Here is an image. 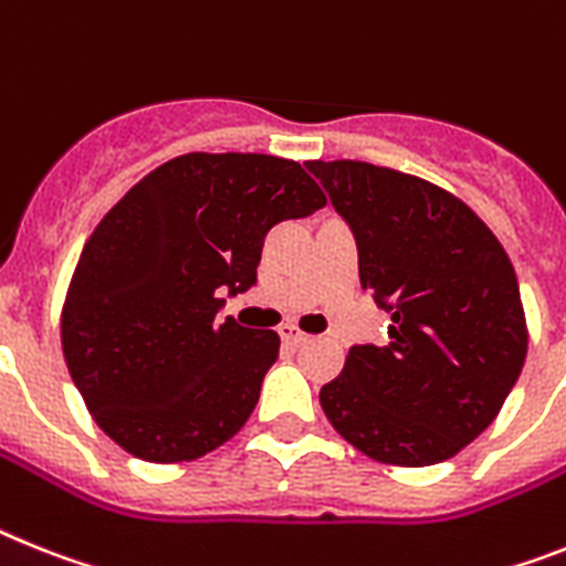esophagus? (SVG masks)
<instances>
[{"label": "esophagus", "mask_w": 566, "mask_h": 566, "mask_svg": "<svg viewBox=\"0 0 566 566\" xmlns=\"http://www.w3.org/2000/svg\"><path fill=\"white\" fill-rule=\"evenodd\" d=\"M279 336H282L284 345H293V348H298V345L311 342V336H307L305 331H298L296 325H282V327H279Z\"/></svg>", "instance_id": "34e87169"}]
</instances>
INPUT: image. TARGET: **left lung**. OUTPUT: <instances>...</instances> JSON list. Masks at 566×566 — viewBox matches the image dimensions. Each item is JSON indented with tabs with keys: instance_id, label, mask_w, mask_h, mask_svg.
<instances>
[{
	"instance_id": "obj_1",
	"label": "left lung",
	"mask_w": 566,
	"mask_h": 566,
	"mask_svg": "<svg viewBox=\"0 0 566 566\" xmlns=\"http://www.w3.org/2000/svg\"><path fill=\"white\" fill-rule=\"evenodd\" d=\"M359 244V282L391 311L386 345H354L322 386L336 431L391 467L449 460L486 429L526 359L515 268L495 232L417 175L307 160Z\"/></svg>"
}]
</instances>
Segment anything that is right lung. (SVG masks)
I'll return each instance as SVG.
<instances>
[{
	"label": "right lung",
	"mask_w": 566,
	"mask_h": 566,
	"mask_svg": "<svg viewBox=\"0 0 566 566\" xmlns=\"http://www.w3.org/2000/svg\"><path fill=\"white\" fill-rule=\"evenodd\" d=\"M327 203L296 160L189 151L137 180L85 241L63 354L94 422L129 454L180 463L239 434L279 356L275 331L218 311L255 284L270 227Z\"/></svg>",
	"instance_id": "right-lung-1"
}]
</instances>
